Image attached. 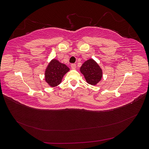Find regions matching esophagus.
I'll return each instance as SVG.
<instances>
[{
	"mask_svg": "<svg viewBox=\"0 0 149 149\" xmlns=\"http://www.w3.org/2000/svg\"><path fill=\"white\" fill-rule=\"evenodd\" d=\"M71 69L75 70L76 68V65L75 64H71Z\"/></svg>",
	"mask_w": 149,
	"mask_h": 149,
	"instance_id": "obj_1",
	"label": "esophagus"
}]
</instances>
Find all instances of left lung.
Here are the masks:
<instances>
[{"instance_id":"obj_1","label":"left lung","mask_w":149,"mask_h":149,"mask_svg":"<svg viewBox=\"0 0 149 149\" xmlns=\"http://www.w3.org/2000/svg\"><path fill=\"white\" fill-rule=\"evenodd\" d=\"M80 71L84 75L86 82L91 85H96L102 77V69L93 59L84 61L80 68Z\"/></svg>"}]
</instances>
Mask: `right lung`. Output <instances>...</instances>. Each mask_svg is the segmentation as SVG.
<instances>
[{
    "mask_svg": "<svg viewBox=\"0 0 149 149\" xmlns=\"http://www.w3.org/2000/svg\"><path fill=\"white\" fill-rule=\"evenodd\" d=\"M70 71L65 64L61 63L56 59H53L49 63L45 71V79L51 87L59 85L64 75Z\"/></svg>",
    "mask_w": 149,
    "mask_h": 149,
    "instance_id": "obj_1",
    "label": "right lung"
}]
</instances>
